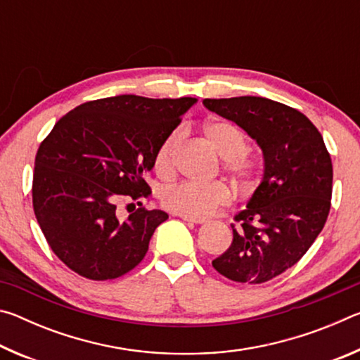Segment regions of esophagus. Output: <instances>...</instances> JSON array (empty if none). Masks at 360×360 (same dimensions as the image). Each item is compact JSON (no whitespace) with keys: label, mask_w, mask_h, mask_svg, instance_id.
I'll use <instances>...</instances> for the list:
<instances>
[{"label":"esophagus","mask_w":360,"mask_h":360,"mask_svg":"<svg viewBox=\"0 0 360 360\" xmlns=\"http://www.w3.org/2000/svg\"><path fill=\"white\" fill-rule=\"evenodd\" d=\"M182 221L191 222V224H203L205 219H198V217H188V216H181Z\"/></svg>","instance_id":"obj_1"}]
</instances>
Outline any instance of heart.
Masks as SVG:
<instances>
[{
	"mask_svg": "<svg viewBox=\"0 0 360 360\" xmlns=\"http://www.w3.org/2000/svg\"><path fill=\"white\" fill-rule=\"evenodd\" d=\"M203 133L217 154L225 158V169L241 184H248L252 176V162L245 154L248 138L238 125L225 119H210L203 125ZM182 139V130L174 129L162 139L154 154V168L158 174L169 176L174 168V154ZM231 192L224 182L198 184L181 182L165 187L160 193L163 208L179 216L206 217L219 206L230 202Z\"/></svg>",
	"mask_w": 360,
	"mask_h": 360,
	"instance_id": "b5f03b06",
	"label": "heart"
}]
</instances>
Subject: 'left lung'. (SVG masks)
<instances>
[{
	"label": "left lung",
	"instance_id": "8db88e82",
	"mask_svg": "<svg viewBox=\"0 0 360 360\" xmlns=\"http://www.w3.org/2000/svg\"><path fill=\"white\" fill-rule=\"evenodd\" d=\"M235 122L264 155V176L246 210L235 216L233 241L212 266L236 283L262 284L300 260L324 229L333 169L318 129L307 115L262 96L203 100Z\"/></svg>",
	"mask_w": 360,
	"mask_h": 360
}]
</instances>
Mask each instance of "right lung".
<instances>
[{
	"label": "right lung",
	"instance_id": "obj_1",
	"mask_svg": "<svg viewBox=\"0 0 360 360\" xmlns=\"http://www.w3.org/2000/svg\"><path fill=\"white\" fill-rule=\"evenodd\" d=\"M197 98L109 96L60 119L34 160L33 208L49 246L84 278L105 281L144 259L165 211L138 208L117 216L122 198L149 195L143 174L155 149Z\"/></svg>",
	"mask_w": 360,
	"mask_h": 360
}]
</instances>
